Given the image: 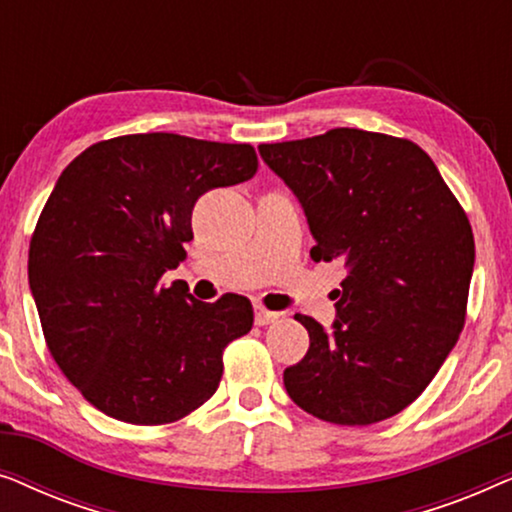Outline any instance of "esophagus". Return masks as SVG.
I'll use <instances>...</instances> for the list:
<instances>
[{
    "mask_svg": "<svg viewBox=\"0 0 512 512\" xmlns=\"http://www.w3.org/2000/svg\"><path fill=\"white\" fill-rule=\"evenodd\" d=\"M277 319H279V312H270V310H265L263 305H254V321L258 326L275 324Z\"/></svg>",
    "mask_w": 512,
    "mask_h": 512,
    "instance_id": "34e87169",
    "label": "esophagus"
}]
</instances>
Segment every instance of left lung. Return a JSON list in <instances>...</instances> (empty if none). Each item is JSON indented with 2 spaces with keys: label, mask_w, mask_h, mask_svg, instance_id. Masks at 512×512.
<instances>
[{
  "label": "left lung",
  "mask_w": 512,
  "mask_h": 512,
  "mask_svg": "<svg viewBox=\"0 0 512 512\" xmlns=\"http://www.w3.org/2000/svg\"><path fill=\"white\" fill-rule=\"evenodd\" d=\"M296 195L314 261L345 268L326 331L284 370L291 401L324 422L368 426L415 401L457 345L475 242L433 160L408 139L356 128L258 146Z\"/></svg>",
  "instance_id": "obj_1"
}]
</instances>
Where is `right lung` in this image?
I'll return each mask as SVG.
<instances>
[{"mask_svg": "<svg viewBox=\"0 0 512 512\" xmlns=\"http://www.w3.org/2000/svg\"><path fill=\"white\" fill-rule=\"evenodd\" d=\"M256 167L249 144L149 132L97 142L60 174L27 275L55 363L104 415L177 422L219 387L223 349L254 324L251 303H202L160 277L184 261L200 195Z\"/></svg>", "mask_w": 512, "mask_h": 512, "instance_id": "add662e5", "label": "right lung"}]
</instances>
